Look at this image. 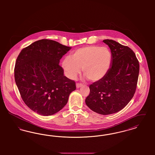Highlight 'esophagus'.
I'll use <instances>...</instances> for the list:
<instances>
[{
	"instance_id": "esophagus-1",
	"label": "esophagus",
	"mask_w": 155,
	"mask_h": 155,
	"mask_svg": "<svg viewBox=\"0 0 155 155\" xmlns=\"http://www.w3.org/2000/svg\"><path fill=\"white\" fill-rule=\"evenodd\" d=\"M81 86H82V84H80V83H77V84H76V87H77V88H80Z\"/></svg>"
}]
</instances>
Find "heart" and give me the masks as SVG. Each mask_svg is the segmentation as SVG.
Returning a JSON list of instances; mask_svg holds the SVG:
<instances>
[{
  "label": "heart",
  "mask_w": 155,
  "mask_h": 155,
  "mask_svg": "<svg viewBox=\"0 0 155 155\" xmlns=\"http://www.w3.org/2000/svg\"><path fill=\"white\" fill-rule=\"evenodd\" d=\"M112 60L108 49L95 45L80 48L71 57L63 60L62 66L67 76L75 79L83 68V74L92 82L100 81L105 77L110 67Z\"/></svg>",
  "instance_id": "b5f03b06"
}]
</instances>
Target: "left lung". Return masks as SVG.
Here are the masks:
<instances>
[{
  "label": "left lung",
  "mask_w": 155,
  "mask_h": 155,
  "mask_svg": "<svg viewBox=\"0 0 155 155\" xmlns=\"http://www.w3.org/2000/svg\"><path fill=\"white\" fill-rule=\"evenodd\" d=\"M111 52L112 62L108 73L100 81L89 85L85 103L97 113L107 115L117 113L130 102L135 92L140 64L129 47L111 39H104Z\"/></svg>",
  "instance_id": "obj_1"
}]
</instances>
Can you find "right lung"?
Segmentation results:
<instances>
[{"instance_id":"obj_1","label":"right lung","mask_w":155,"mask_h":155,"mask_svg":"<svg viewBox=\"0 0 155 155\" xmlns=\"http://www.w3.org/2000/svg\"><path fill=\"white\" fill-rule=\"evenodd\" d=\"M71 47L47 39L22 49L15 67V78L22 101L32 110L51 116L66 104L75 81L64 75L60 60Z\"/></svg>"}]
</instances>
